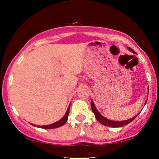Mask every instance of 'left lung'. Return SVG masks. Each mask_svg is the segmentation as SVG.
<instances>
[{
    "instance_id": "1",
    "label": "left lung",
    "mask_w": 159,
    "mask_h": 159,
    "mask_svg": "<svg viewBox=\"0 0 159 159\" xmlns=\"http://www.w3.org/2000/svg\"><path fill=\"white\" fill-rule=\"evenodd\" d=\"M129 51L133 52V53H134V51H133V50H132V48H129ZM146 102H147V101H145V103H146ZM91 108H92L93 112L94 113L95 118L97 119V120L100 123H101L102 125H103L105 126H107V127H123V126H125V125H127L129 123L131 122V121H133L134 119L136 118L137 116L139 114H137V116H134L133 118L127 119V120L116 121L109 120V119H106V118H105V117H103V116H102V115L100 114L98 111V110L96 109V108H95L94 103H93V101H91Z\"/></svg>"
}]
</instances>
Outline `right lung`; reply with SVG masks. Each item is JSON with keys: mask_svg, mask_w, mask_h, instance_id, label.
I'll return each mask as SVG.
<instances>
[{"mask_svg": "<svg viewBox=\"0 0 159 159\" xmlns=\"http://www.w3.org/2000/svg\"><path fill=\"white\" fill-rule=\"evenodd\" d=\"M69 108H70V105L69 106L68 108H67V111H66V114H65V115L64 116V117H63L61 120L56 121V122H55V123L51 124V125H44V126H38V125H32V124H31V125L34 126V127L36 126V127H38L43 128V129H53V128H57V127H61V126L64 125V124L66 122L67 119H68Z\"/></svg>", "mask_w": 159, "mask_h": 159, "instance_id": "obj_1", "label": "right lung"}]
</instances>
